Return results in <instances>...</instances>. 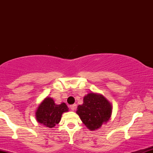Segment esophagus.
<instances>
[{
  "label": "esophagus",
  "instance_id": "1",
  "mask_svg": "<svg viewBox=\"0 0 153 153\" xmlns=\"http://www.w3.org/2000/svg\"><path fill=\"white\" fill-rule=\"evenodd\" d=\"M76 106H77V105L75 103V104L71 105V106H70V108H71V109L72 111H75V108H76Z\"/></svg>",
  "mask_w": 153,
  "mask_h": 153
}]
</instances>
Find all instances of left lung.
I'll return each instance as SVG.
<instances>
[{
	"label": "left lung",
	"mask_w": 153,
	"mask_h": 153,
	"mask_svg": "<svg viewBox=\"0 0 153 153\" xmlns=\"http://www.w3.org/2000/svg\"><path fill=\"white\" fill-rule=\"evenodd\" d=\"M76 113L90 130H96L109 120L112 106L103 95L90 93L84 96L83 103L79 105Z\"/></svg>",
	"instance_id": "1"
}]
</instances>
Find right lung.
Returning a JSON list of instances; mask_svg holds the SVG:
<instances>
[{
	"label": "right lung",
	"instance_id": "add662e5",
	"mask_svg": "<svg viewBox=\"0 0 153 153\" xmlns=\"http://www.w3.org/2000/svg\"><path fill=\"white\" fill-rule=\"evenodd\" d=\"M68 109L65 103L57 105L52 98L47 97L36 111V121L45 127L52 128L60 122L62 114L64 112L68 111Z\"/></svg>",
	"mask_w": 153,
	"mask_h": 153
}]
</instances>
